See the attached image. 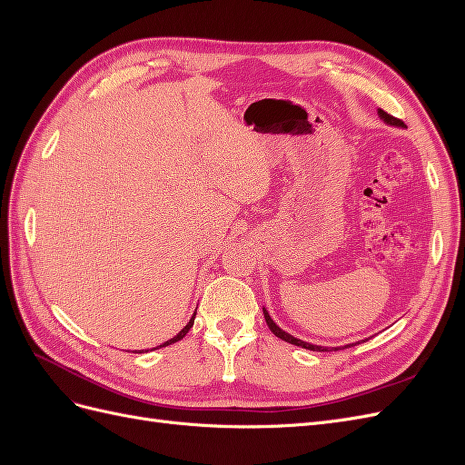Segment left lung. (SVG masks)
I'll return each instance as SVG.
<instances>
[{
    "label": "left lung",
    "instance_id": "obj_1",
    "mask_svg": "<svg viewBox=\"0 0 465 465\" xmlns=\"http://www.w3.org/2000/svg\"><path fill=\"white\" fill-rule=\"evenodd\" d=\"M378 116L382 118L384 122H388L390 125H401V122L398 120V118H393V116H390L388 112H384V110H378ZM263 318H265V323H267V328H270L279 340H283V341H287V343H292V345H299V347H302V349H311V351H333V349H330V347H320V345H312V343H306V341H302V340H297V337H292V335H289L287 331H283L281 330L277 323L272 320V316L267 314V311L263 308ZM349 347V345H347ZM337 351V349H335Z\"/></svg>",
    "mask_w": 465,
    "mask_h": 465
}]
</instances>
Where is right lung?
Listing matches in <instances>:
<instances>
[{
	"label": "right lung",
	"instance_id": "obj_1",
	"mask_svg": "<svg viewBox=\"0 0 465 465\" xmlns=\"http://www.w3.org/2000/svg\"><path fill=\"white\" fill-rule=\"evenodd\" d=\"M193 318H195V312H193V316L190 318V322L186 323V326L180 330V333H178V335H174V337H173V340H168V341H164V343H163V345H159V347H166V345H171V343H176V341H180V340H182V337H184V335H186V333H188V331L192 330V326H193ZM159 347H157V349H159Z\"/></svg>",
	"mask_w": 465,
	"mask_h": 465
}]
</instances>
